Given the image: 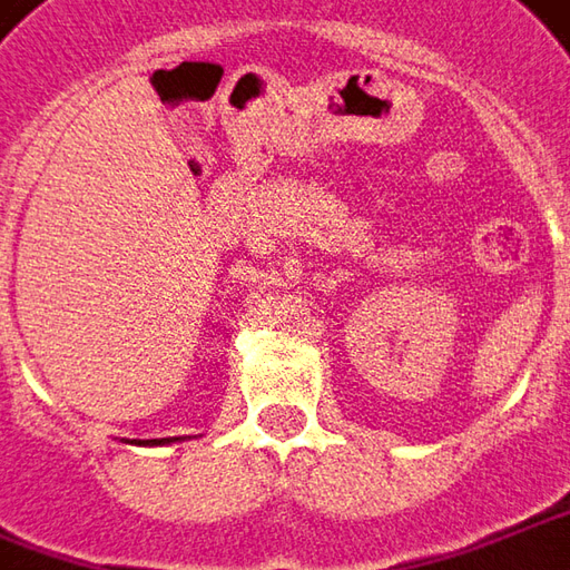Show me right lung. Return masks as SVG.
<instances>
[{"instance_id": "1", "label": "right lung", "mask_w": 570, "mask_h": 570, "mask_svg": "<svg viewBox=\"0 0 570 570\" xmlns=\"http://www.w3.org/2000/svg\"><path fill=\"white\" fill-rule=\"evenodd\" d=\"M169 442H183V439H150V442H135V444H169Z\"/></svg>"}]
</instances>
